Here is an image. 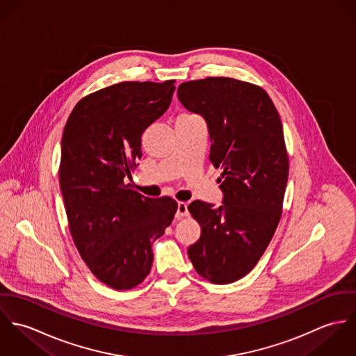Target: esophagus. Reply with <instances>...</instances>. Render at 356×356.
<instances>
[{
	"instance_id": "34e87169",
	"label": "esophagus",
	"mask_w": 356,
	"mask_h": 356,
	"mask_svg": "<svg viewBox=\"0 0 356 356\" xmlns=\"http://www.w3.org/2000/svg\"><path fill=\"white\" fill-rule=\"evenodd\" d=\"M189 211H188V204L184 202H178V208H177V216L182 218V216H188Z\"/></svg>"
}]
</instances>
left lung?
Returning <instances> with one entry per match:
<instances>
[{"instance_id":"8db88e82","label":"left lung","mask_w":356,"mask_h":356,"mask_svg":"<svg viewBox=\"0 0 356 356\" xmlns=\"http://www.w3.org/2000/svg\"><path fill=\"white\" fill-rule=\"evenodd\" d=\"M177 95L205 119L209 161L222 168L223 204L188 207L202 227L188 254L203 278L232 284L254 268L281 219L289 159L280 113L264 89L234 78L184 82Z\"/></svg>"}]
</instances>
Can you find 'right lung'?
Segmentation results:
<instances>
[{"instance_id":"1","label":"right lung","mask_w":356,"mask_h":356,"mask_svg":"<svg viewBox=\"0 0 356 356\" xmlns=\"http://www.w3.org/2000/svg\"><path fill=\"white\" fill-rule=\"evenodd\" d=\"M174 79L124 81L74 106L61 138L60 189L74 244L106 286L127 291L151 271L152 244L178 204L149 199L124 184L141 159V136L168 108Z\"/></svg>"}]
</instances>
